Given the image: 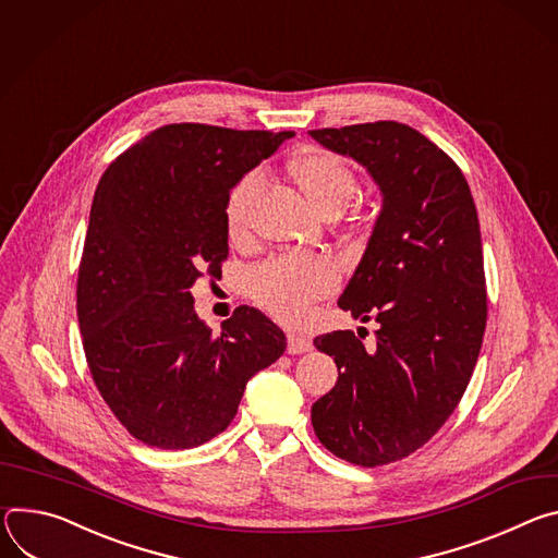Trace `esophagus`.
Instances as JSON below:
<instances>
[{
	"instance_id": "esophagus-1",
	"label": "esophagus",
	"mask_w": 558,
	"mask_h": 558,
	"mask_svg": "<svg viewBox=\"0 0 558 558\" xmlns=\"http://www.w3.org/2000/svg\"><path fill=\"white\" fill-rule=\"evenodd\" d=\"M307 350H313V341L307 337H301L296 332H290L288 335V352L290 354H303Z\"/></svg>"
}]
</instances>
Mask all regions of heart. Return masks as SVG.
Wrapping results in <instances>:
<instances>
[{"label":"heart","instance_id":"1","mask_svg":"<svg viewBox=\"0 0 558 558\" xmlns=\"http://www.w3.org/2000/svg\"><path fill=\"white\" fill-rule=\"evenodd\" d=\"M290 174L303 195L324 215H337L356 193L352 168L330 150H307L290 161ZM262 189V172L243 174L226 199V230L243 239L251 230V213ZM251 292L266 311L288 324L305 317L307 307L330 294L337 270L322 257H275L251 272Z\"/></svg>","mask_w":558,"mask_h":558}]
</instances>
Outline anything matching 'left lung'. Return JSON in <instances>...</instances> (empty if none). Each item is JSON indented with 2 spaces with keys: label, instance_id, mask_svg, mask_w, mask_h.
<instances>
[{
  "label": "left lung",
  "instance_id": "left-lung-1",
  "mask_svg": "<svg viewBox=\"0 0 558 558\" xmlns=\"http://www.w3.org/2000/svg\"><path fill=\"white\" fill-rule=\"evenodd\" d=\"M363 163L384 208L339 307L375 319L365 350L352 330L315 339L335 356L337 386L313 405L317 439L335 457L377 468L437 435L459 405L481 352L487 290L481 230L461 168L399 121L311 131Z\"/></svg>",
  "mask_w": 558,
  "mask_h": 558
}]
</instances>
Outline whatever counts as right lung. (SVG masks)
<instances>
[{
    "mask_svg": "<svg viewBox=\"0 0 558 558\" xmlns=\"http://www.w3.org/2000/svg\"><path fill=\"white\" fill-rule=\"evenodd\" d=\"M292 135L168 123L99 179L77 277L82 343L101 399L150 448L221 435L247 379L286 350V335L251 305L213 332L191 288L228 259L232 185Z\"/></svg>",
    "mask_w": 558,
    "mask_h": 558,
    "instance_id": "obj_1",
    "label": "right lung"
}]
</instances>
